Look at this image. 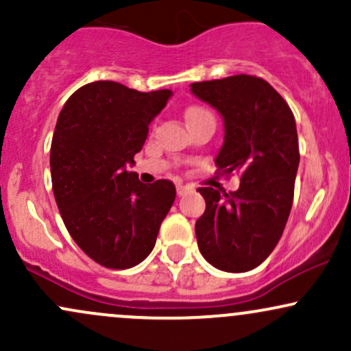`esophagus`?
<instances>
[{
    "mask_svg": "<svg viewBox=\"0 0 351 351\" xmlns=\"http://www.w3.org/2000/svg\"><path fill=\"white\" fill-rule=\"evenodd\" d=\"M191 186H188V184H176V193H178V196H184V195H188L189 191H191Z\"/></svg>",
    "mask_w": 351,
    "mask_h": 351,
    "instance_id": "esophagus-1",
    "label": "esophagus"
}]
</instances>
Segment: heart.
<instances>
[{
	"label": "heart",
	"mask_w": 351,
	"mask_h": 351,
	"mask_svg": "<svg viewBox=\"0 0 351 351\" xmlns=\"http://www.w3.org/2000/svg\"><path fill=\"white\" fill-rule=\"evenodd\" d=\"M204 108H201V107H191L189 108V110L186 112V119L188 117H193V115H198V114H204Z\"/></svg>",
	"instance_id": "1"
}]
</instances>
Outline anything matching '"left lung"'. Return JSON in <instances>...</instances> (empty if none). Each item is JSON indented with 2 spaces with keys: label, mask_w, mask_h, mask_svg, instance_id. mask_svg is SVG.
Masks as SVG:
<instances>
[{
  "label": "left lung",
  "mask_w": 351,
  "mask_h": 351,
  "mask_svg": "<svg viewBox=\"0 0 351 351\" xmlns=\"http://www.w3.org/2000/svg\"><path fill=\"white\" fill-rule=\"evenodd\" d=\"M191 92L224 120L217 170L241 178L234 193L198 188L206 201L195 226L199 252L221 271L247 272L267 259L291 215L300 160L295 119L279 92L254 75L195 82Z\"/></svg>",
  "instance_id": "8db88e82"
}]
</instances>
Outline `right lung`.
I'll use <instances>...</instances> for the list:
<instances>
[{
  "label": "right lung",
  "instance_id": "obj_1",
  "mask_svg": "<svg viewBox=\"0 0 351 351\" xmlns=\"http://www.w3.org/2000/svg\"><path fill=\"white\" fill-rule=\"evenodd\" d=\"M171 95L97 80L77 88L59 114L51 143L56 203L75 244L107 269L147 259L175 201L171 181L145 184L127 170Z\"/></svg>",
  "mask_w": 351,
  "mask_h": 351
}]
</instances>
